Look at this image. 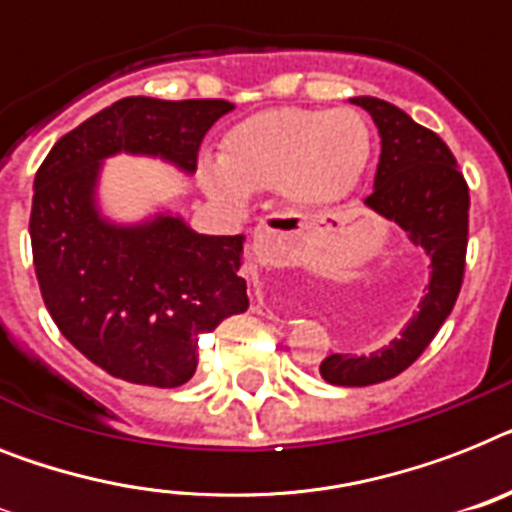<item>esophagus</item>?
<instances>
[{
    "mask_svg": "<svg viewBox=\"0 0 512 512\" xmlns=\"http://www.w3.org/2000/svg\"><path fill=\"white\" fill-rule=\"evenodd\" d=\"M268 231H270L268 226H260V228H257V231H255V236H257V239H263V236L268 234Z\"/></svg>",
    "mask_w": 512,
    "mask_h": 512,
    "instance_id": "esophagus-1",
    "label": "esophagus"
}]
</instances>
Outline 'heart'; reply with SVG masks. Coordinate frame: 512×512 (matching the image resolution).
Returning a JSON list of instances; mask_svg holds the SVG:
<instances>
[{
	"instance_id": "b5f03b06",
	"label": "heart",
	"mask_w": 512,
	"mask_h": 512,
	"mask_svg": "<svg viewBox=\"0 0 512 512\" xmlns=\"http://www.w3.org/2000/svg\"><path fill=\"white\" fill-rule=\"evenodd\" d=\"M365 160L368 128L357 112L273 107L228 128L218 160L202 157L197 176L207 197L228 207L265 189H281L297 207H326L357 184Z\"/></svg>"
}]
</instances>
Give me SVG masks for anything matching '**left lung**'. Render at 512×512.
I'll list each match as a JSON object with an SVG mask.
<instances>
[{"instance_id": "left-lung-1", "label": "left lung", "mask_w": 512, "mask_h": 512, "mask_svg": "<svg viewBox=\"0 0 512 512\" xmlns=\"http://www.w3.org/2000/svg\"><path fill=\"white\" fill-rule=\"evenodd\" d=\"M373 118L381 136L376 178L365 205L394 220L429 257V284L418 310L397 339L371 355H328L323 381L334 386H371L394 378L418 360L447 321L460 294L468 247V184L450 147L407 112L376 97H352Z\"/></svg>"}]
</instances>
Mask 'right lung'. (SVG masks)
Listing matches in <instances>:
<instances>
[{
  "label": "right lung",
  "mask_w": 512,
  "mask_h": 512,
  "mask_svg": "<svg viewBox=\"0 0 512 512\" xmlns=\"http://www.w3.org/2000/svg\"><path fill=\"white\" fill-rule=\"evenodd\" d=\"M231 110L226 99H118L62 136L33 178L28 231L44 305L86 360L128 384H186L199 336L247 310L244 234H197L170 210L107 218L102 165L157 157L194 176L199 144Z\"/></svg>",
  "instance_id": "1"
}]
</instances>
